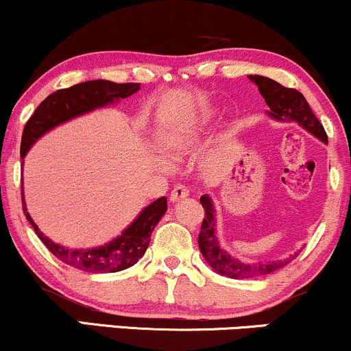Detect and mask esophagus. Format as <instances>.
<instances>
[{"mask_svg":"<svg viewBox=\"0 0 351 351\" xmlns=\"http://www.w3.org/2000/svg\"><path fill=\"white\" fill-rule=\"evenodd\" d=\"M189 197V189L185 185H176L171 192V202L172 204H179V202L185 200Z\"/></svg>","mask_w":351,"mask_h":351,"instance_id":"1","label":"esophagus"}]
</instances>
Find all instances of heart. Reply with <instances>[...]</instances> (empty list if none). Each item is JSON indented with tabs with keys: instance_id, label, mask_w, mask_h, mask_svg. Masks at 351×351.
<instances>
[{
	"instance_id": "1",
	"label": "heart",
	"mask_w": 351,
	"mask_h": 351,
	"mask_svg": "<svg viewBox=\"0 0 351 351\" xmlns=\"http://www.w3.org/2000/svg\"><path fill=\"white\" fill-rule=\"evenodd\" d=\"M212 117L213 113L205 111V113H202L195 121L189 123V125H185L182 128H177V130L171 131V133H166L162 136V139H160V146H162V149H166L169 152H176V151L184 149V147H187L189 144L193 141V138H195L197 133H199L202 128L212 119Z\"/></svg>"
}]
</instances>
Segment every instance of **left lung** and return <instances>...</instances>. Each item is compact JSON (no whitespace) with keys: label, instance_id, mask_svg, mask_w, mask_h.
Returning <instances> with one entry per match:
<instances>
[{"label":"left lung","instance_id":"8db88e82","mask_svg":"<svg viewBox=\"0 0 351 351\" xmlns=\"http://www.w3.org/2000/svg\"><path fill=\"white\" fill-rule=\"evenodd\" d=\"M253 84L258 85L259 93L265 98L266 105L269 106L267 114L271 118L278 119V121H295L299 123L304 130L314 134L320 141H327V133H325L322 123L317 119L312 113L311 106L304 95L294 88H287L273 78H267L263 75H248ZM200 204L205 210L204 221H202V228L199 233V248L202 251V256L205 261L217 271L218 274L226 276L232 279H253L263 278V276L274 273L279 267L286 266L291 261V258L284 259V261H241V259L232 256L230 253L220 246L217 232H215V208H213V202L208 195L200 197ZM298 256V254H295Z\"/></svg>","mask_w":351,"mask_h":351}]
</instances>
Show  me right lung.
Returning <instances> with one entry per match:
<instances>
[{"instance_id":"1","label":"right lung","mask_w":351,"mask_h":351,"mask_svg":"<svg viewBox=\"0 0 351 351\" xmlns=\"http://www.w3.org/2000/svg\"><path fill=\"white\" fill-rule=\"evenodd\" d=\"M139 85L141 84H114L110 80H90L51 93L37 106L32 117L27 119L26 126H24L23 139H21V159H24L32 144L40 136L51 131L52 128L80 117V114L88 113V111L103 108V106L121 100V98H128L130 95L138 92ZM21 197H23L24 215L34 228L39 240L47 246V250L57 259H60L65 265L85 271V273H118V271L128 269V267L136 265L149 246L152 230L159 223L164 213L167 212V199L160 197V199L147 205L133 223L114 240L103 246H97V248L75 250L57 245L51 238L45 237L29 215L26 204H24L23 189H21Z\"/></svg>"}]
</instances>
